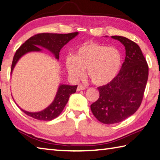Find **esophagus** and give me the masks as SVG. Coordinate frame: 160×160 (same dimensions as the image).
Here are the masks:
<instances>
[{
	"instance_id": "esophagus-1",
	"label": "esophagus",
	"mask_w": 160,
	"mask_h": 160,
	"mask_svg": "<svg viewBox=\"0 0 160 160\" xmlns=\"http://www.w3.org/2000/svg\"><path fill=\"white\" fill-rule=\"evenodd\" d=\"M85 89H86V86H83V85H78L77 87V91H83V90H85Z\"/></svg>"
}]
</instances>
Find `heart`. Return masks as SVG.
I'll use <instances>...</instances> for the list:
<instances>
[{
  "mask_svg": "<svg viewBox=\"0 0 160 160\" xmlns=\"http://www.w3.org/2000/svg\"><path fill=\"white\" fill-rule=\"evenodd\" d=\"M66 69L70 77L77 79L83 77V70L94 84H108L115 78L123 64V56L118 49L92 42L77 48L74 55L66 58Z\"/></svg>",
  "mask_w": 160,
  "mask_h": 160,
  "instance_id": "heart-1",
  "label": "heart"
}]
</instances>
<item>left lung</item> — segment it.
Masks as SVG:
<instances>
[{"label":"left lung","mask_w":160,"mask_h":160,"mask_svg":"<svg viewBox=\"0 0 160 160\" xmlns=\"http://www.w3.org/2000/svg\"><path fill=\"white\" fill-rule=\"evenodd\" d=\"M112 38L124 45L126 57L117 77L98 88L99 98L91 105L95 117L105 124L124 121L141 105L148 78V65L135 42L120 36Z\"/></svg>","instance_id":"left-lung-1"}]
</instances>
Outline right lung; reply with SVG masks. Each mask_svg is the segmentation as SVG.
Wrapping results in <instances>:
<instances>
[{
    "label": "right lung",
    "instance_id": "obj_1",
    "mask_svg": "<svg viewBox=\"0 0 160 160\" xmlns=\"http://www.w3.org/2000/svg\"><path fill=\"white\" fill-rule=\"evenodd\" d=\"M78 34V32L64 33H38L32 36L25 43L17 50L14 55L12 66H11V74L14 69L15 64L18 60L24 55L29 52H40L42 50L39 47L43 48L48 50L50 52L54 55L55 58L59 60L60 50L68 42L74 38ZM77 86H69L65 84H60L54 100L48 107L43 110L37 112H29L25 111L23 109L21 110L27 115L32 117L33 119L41 120V121H50L60 115L64 108L68 102L69 96L72 93H74L77 91Z\"/></svg>",
    "mask_w": 160,
    "mask_h": 160
}]
</instances>
